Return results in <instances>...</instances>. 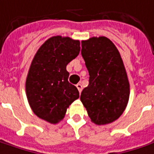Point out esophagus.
I'll return each mask as SVG.
<instances>
[{
    "label": "esophagus",
    "instance_id": "obj_1",
    "mask_svg": "<svg viewBox=\"0 0 154 154\" xmlns=\"http://www.w3.org/2000/svg\"><path fill=\"white\" fill-rule=\"evenodd\" d=\"M77 89H78V91H79V93H81L82 90V86L81 83H77Z\"/></svg>",
    "mask_w": 154,
    "mask_h": 154
}]
</instances>
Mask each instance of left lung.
I'll return each mask as SVG.
<instances>
[{
  "label": "left lung",
  "mask_w": 154,
  "mask_h": 154,
  "mask_svg": "<svg viewBox=\"0 0 154 154\" xmlns=\"http://www.w3.org/2000/svg\"><path fill=\"white\" fill-rule=\"evenodd\" d=\"M82 56L89 73V84L81 94L91 121L106 125L123 114L130 96V84L120 52L108 38L82 41Z\"/></svg>",
  "instance_id": "obj_1"
}]
</instances>
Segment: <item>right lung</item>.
Masks as SVG:
<instances>
[{"instance_id": "obj_1", "label": "right lung", "mask_w": 154, "mask_h": 154, "mask_svg": "<svg viewBox=\"0 0 154 154\" xmlns=\"http://www.w3.org/2000/svg\"><path fill=\"white\" fill-rule=\"evenodd\" d=\"M79 51V40L61 36L50 38L38 50L26 79V94L38 118L56 124L79 98L77 88L68 82L66 71L67 64Z\"/></svg>"}]
</instances>
